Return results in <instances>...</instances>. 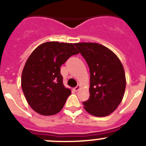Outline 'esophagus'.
Masks as SVG:
<instances>
[{
    "mask_svg": "<svg viewBox=\"0 0 146 146\" xmlns=\"http://www.w3.org/2000/svg\"><path fill=\"white\" fill-rule=\"evenodd\" d=\"M80 85H78L76 87V88H74V89H73V90H74L75 91H76V92H77V91H78L79 90H80Z\"/></svg>",
    "mask_w": 146,
    "mask_h": 146,
    "instance_id": "esophagus-1",
    "label": "esophagus"
}]
</instances>
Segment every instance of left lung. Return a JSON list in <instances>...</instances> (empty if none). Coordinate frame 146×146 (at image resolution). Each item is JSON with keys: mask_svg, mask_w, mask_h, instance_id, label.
Wrapping results in <instances>:
<instances>
[{"mask_svg": "<svg viewBox=\"0 0 146 146\" xmlns=\"http://www.w3.org/2000/svg\"><path fill=\"white\" fill-rule=\"evenodd\" d=\"M90 68V98L84 109L91 115L103 117L118 107L126 89L123 65L112 51L92 42L75 44Z\"/></svg>", "mask_w": 146, "mask_h": 146, "instance_id": "1", "label": "left lung"}]
</instances>
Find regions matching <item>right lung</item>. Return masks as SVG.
I'll return each mask as SVG.
<instances>
[{
    "instance_id": "add662e5",
    "label": "right lung",
    "mask_w": 146,
    "mask_h": 146,
    "mask_svg": "<svg viewBox=\"0 0 146 146\" xmlns=\"http://www.w3.org/2000/svg\"><path fill=\"white\" fill-rule=\"evenodd\" d=\"M75 44L47 42L38 46L26 61L21 87L31 108L44 116L54 115L64 107L71 90L63 83L61 66L79 54Z\"/></svg>"
}]
</instances>
